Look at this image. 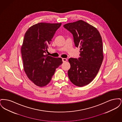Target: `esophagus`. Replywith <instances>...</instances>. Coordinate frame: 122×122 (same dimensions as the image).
<instances>
[{
    "mask_svg": "<svg viewBox=\"0 0 122 122\" xmlns=\"http://www.w3.org/2000/svg\"><path fill=\"white\" fill-rule=\"evenodd\" d=\"M62 61H63V62H65L67 61V59L65 58H62Z\"/></svg>",
    "mask_w": 122,
    "mask_h": 122,
    "instance_id": "esophagus-1",
    "label": "esophagus"
}]
</instances>
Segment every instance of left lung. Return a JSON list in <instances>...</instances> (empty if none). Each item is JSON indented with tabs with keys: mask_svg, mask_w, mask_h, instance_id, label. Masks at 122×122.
<instances>
[{
	"mask_svg": "<svg viewBox=\"0 0 122 122\" xmlns=\"http://www.w3.org/2000/svg\"><path fill=\"white\" fill-rule=\"evenodd\" d=\"M64 27L72 34L75 46L81 50L79 58L69 59V78L75 85L84 86L93 81L102 64V37L97 29L82 20L65 24Z\"/></svg>",
	"mask_w": 122,
	"mask_h": 122,
	"instance_id": "1",
	"label": "left lung"
}]
</instances>
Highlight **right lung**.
I'll return each mask as SVG.
<instances>
[{"mask_svg":"<svg viewBox=\"0 0 122 122\" xmlns=\"http://www.w3.org/2000/svg\"><path fill=\"white\" fill-rule=\"evenodd\" d=\"M61 24H36L30 27L24 36L21 49L24 70L29 79L37 86L47 85L56 69L63 63L61 58L45 55Z\"/></svg>","mask_w":122,"mask_h":122,"instance_id":"right-lung-1","label":"right lung"}]
</instances>
